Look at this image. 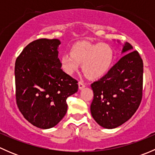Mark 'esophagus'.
<instances>
[{
  "label": "esophagus",
  "instance_id": "34e87169",
  "mask_svg": "<svg viewBox=\"0 0 155 155\" xmlns=\"http://www.w3.org/2000/svg\"><path fill=\"white\" fill-rule=\"evenodd\" d=\"M85 87V84L82 81H79V89H82L83 87Z\"/></svg>",
  "mask_w": 155,
  "mask_h": 155
}]
</instances>
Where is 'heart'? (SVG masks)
I'll return each instance as SVG.
<instances>
[{
	"label": "heart",
	"mask_w": 155,
	"mask_h": 155,
	"mask_svg": "<svg viewBox=\"0 0 155 155\" xmlns=\"http://www.w3.org/2000/svg\"><path fill=\"white\" fill-rule=\"evenodd\" d=\"M113 50L106 43H79L61 58L64 71L72 75L82 64V70L89 77L97 78L109 70L113 60Z\"/></svg>",
	"instance_id": "heart-1"
}]
</instances>
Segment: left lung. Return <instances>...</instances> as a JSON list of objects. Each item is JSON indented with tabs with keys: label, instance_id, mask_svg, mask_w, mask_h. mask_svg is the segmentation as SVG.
Segmentation results:
<instances>
[{
	"label": "left lung",
	"instance_id": "obj_1",
	"mask_svg": "<svg viewBox=\"0 0 155 155\" xmlns=\"http://www.w3.org/2000/svg\"><path fill=\"white\" fill-rule=\"evenodd\" d=\"M126 42V52L105 76L91 85L94 98L91 112L104 128L121 125L133 116L143 98V62L137 50Z\"/></svg>",
	"mask_w": 155,
	"mask_h": 155
}]
</instances>
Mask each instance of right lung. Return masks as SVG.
<instances>
[{"label": "right lung", "mask_w": 155, "mask_h": 155, "mask_svg": "<svg viewBox=\"0 0 155 155\" xmlns=\"http://www.w3.org/2000/svg\"><path fill=\"white\" fill-rule=\"evenodd\" d=\"M57 39L30 43L15 64V100L24 118L42 129L55 126L66 115L67 99L78 91V81L61 70Z\"/></svg>", "instance_id": "1"}]
</instances>
